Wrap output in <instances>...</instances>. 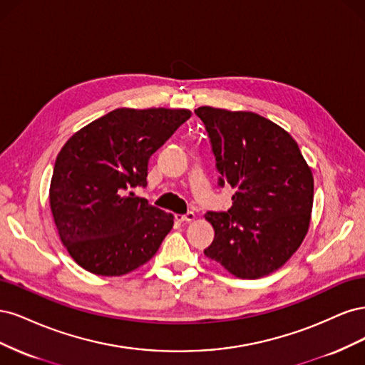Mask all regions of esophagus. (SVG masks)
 Returning a JSON list of instances; mask_svg holds the SVG:
<instances>
[{
  "label": "esophagus",
  "instance_id": "obj_1",
  "mask_svg": "<svg viewBox=\"0 0 365 365\" xmlns=\"http://www.w3.org/2000/svg\"><path fill=\"white\" fill-rule=\"evenodd\" d=\"M175 217H176V220H180V222H190V220L196 219V215L193 212H189L185 215H176Z\"/></svg>",
  "mask_w": 365,
  "mask_h": 365
}]
</instances>
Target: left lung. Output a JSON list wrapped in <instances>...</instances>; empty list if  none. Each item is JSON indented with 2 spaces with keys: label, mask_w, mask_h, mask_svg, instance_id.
<instances>
[{
  "label": "left lung",
  "mask_w": 365,
  "mask_h": 365,
  "mask_svg": "<svg viewBox=\"0 0 365 365\" xmlns=\"http://www.w3.org/2000/svg\"><path fill=\"white\" fill-rule=\"evenodd\" d=\"M212 140L219 184L236 189L225 213L208 212L213 244L204 254L239 279L282 268L304 240L314 204V176L297 141L251 111L196 109Z\"/></svg>",
  "instance_id": "8db88e82"
}]
</instances>
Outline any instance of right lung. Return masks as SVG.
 <instances>
[{
  "mask_svg": "<svg viewBox=\"0 0 365 365\" xmlns=\"http://www.w3.org/2000/svg\"><path fill=\"white\" fill-rule=\"evenodd\" d=\"M190 115L182 108H118L65 143L48 196L59 237L79 267L118 277L155 256L173 215L132 189L146 185L150 155Z\"/></svg>",
  "mask_w": 365,
  "mask_h": 365,
  "instance_id": "right-lung-1",
  "label": "right lung"
}]
</instances>
